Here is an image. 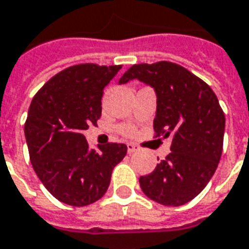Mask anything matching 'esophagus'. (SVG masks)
<instances>
[{"instance_id": "esophagus-1", "label": "esophagus", "mask_w": 249, "mask_h": 249, "mask_svg": "<svg viewBox=\"0 0 249 249\" xmlns=\"http://www.w3.org/2000/svg\"><path fill=\"white\" fill-rule=\"evenodd\" d=\"M128 153H136V151H139L140 148H139V146H136V144H133V143H128Z\"/></svg>"}]
</instances>
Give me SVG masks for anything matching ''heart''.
<instances>
[{"label":"heart","instance_id":"heart-1","mask_svg":"<svg viewBox=\"0 0 249 249\" xmlns=\"http://www.w3.org/2000/svg\"><path fill=\"white\" fill-rule=\"evenodd\" d=\"M121 131H123V133H125V135H131V133H133V128H132V126H123Z\"/></svg>","mask_w":249,"mask_h":249}]
</instances>
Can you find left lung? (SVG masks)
I'll list each match as a JSON object with an SVG mask.
<instances>
[{
	"label": "left lung",
	"instance_id": "8db88e82",
	"mask_svg": "<svg viewBox=\"0 0 249 249\" xmlns=\"http://www.w3.org/2000/svg\"><path fill=\"white\" fill-rule=\"evenodd\" d=\"M138 79L155 89V138H172V153L139 178L147 197L181 206L202 192L215 173L224 146L225 114L207 83L170 61L132 65L120 84Z\"/></svg>",
	"mask_w": 249,
	"mask_h": 249
}]
</instances>
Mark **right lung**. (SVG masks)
Masks as SVG:
<instances>
[{"instance_id":"right-lung-1","label":"right lung","mask_w":249,"mask_h":249,"mask_svg":"<svg viewBox=\"0 0 249 249\" xmlns=\"http://www.w3.org/2000/svg\"><path fill=\"white\" fill-rule=\"evenodd\" d=\"M123 65L79 64L53 76L32 98L24 133L36 176L60 202L82 207L109 188L111 172L126 146L89 150L83 131L102 114L103 89Z\"/></svg>"}]
</instances>
